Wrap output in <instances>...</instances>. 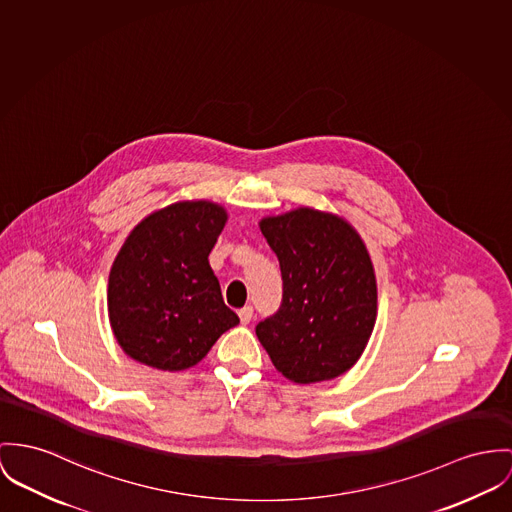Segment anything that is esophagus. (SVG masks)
Masks as SVG:
<instances>
[{"instance_id":"esophagus-1","label":"esophagus","mask_w":512,"mask_h":512,"mask_svg":"<svg viewBox=\"0 0 512 512\" xmlns=\"http://www.w3.org/2000/svg\"><path fill=\"white\" fill-rule=\"evenodd\" d=\"M237 315H239L241 323H249V321L253 319V308H251V306H243V308L237 312Z\"/></svg>"}]
</instances>
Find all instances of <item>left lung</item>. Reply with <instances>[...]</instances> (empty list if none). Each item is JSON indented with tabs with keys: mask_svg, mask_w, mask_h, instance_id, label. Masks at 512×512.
Wrapping results in <instances>:
<instances>
[{
	"mask_svg": "<svg viewBox=\"0 0 512 512\" xmlns=\"http://www.w3.org/2000/svg\"><path fill=\"white\" fill-rule=\"evenodd\" d=\"M259 228L282 275L280 308L255 327L261 345L296 384L345 374L376 321V276L364 241L343 218L314 208L263 218Z\"/></svg>",
	"mask_w": 512,
	"mask_h": 512,
	"instance_id": "1",
	"label": "left lung"
}]
</instances>
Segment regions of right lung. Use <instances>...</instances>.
I'll return each instance as SVG.
<instances>
[{
	"label": "right lung",
	"mask_w": 512,
	"mask_h": 512,
	"mask_svg": "<svg viewBox=\"0 0 512 512\" xmlns=\"http://www.w3.org/2000/svg\"><path fill=\"white\" fill-rule=\"evenodd\" d=\"M228 214L208 200L175 202L126 237L109 275V321L130 358L158 368L198 364L239 323L208 255Z\"/></svg>",
	"instance_id": "1"
}]
</instances>
